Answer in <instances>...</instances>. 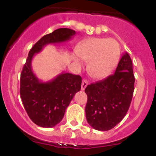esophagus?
<instances>
[{
    "mask_svg": "<svg viewBox=\"0 0 156 156\" xmlns=\"http://www.w3.org/2000/svg\"><path fill=\"white\" fill-rule=\"evenodd\" d=\"M88 85V81L86 79H83L82 80V84H81V90H84L86 87Z\"/></svg>",
    "mask_w": 156,
    "mask_h": 156,
    "instance_id": "1",
    "label": "esophagus"
}]
</instances>
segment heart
Segmentation results:
<instances>
[{"label":"heart","mask_w":156,"mask_h":156,"mask_svg":"<svg viewBox=\"0 0 156 156\" xmlns=\"http://www.w3.org/2000/svg\"><path fill=\"white\" fill-rule=\"evenodd\" d=\"M76 54L85 62H89L87 71L96 79L104 78L112 71L119 58V45L112 38L92 37L82 41L77 46ZM73 59L78 65L81 62L74 55Z\"/></svg>","instance_id":"b5f03b06"}]
</instances>
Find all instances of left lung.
I'll return each instance as SVG.
<instances>
[{"label":"left lung","instance_id":"left-lung-1","mask_svg":"<svg viewBox=\"0 0 156 156\" xmlns=\"http://www.w3.org/2000/svg\"><path fill=\"white\" fill-rule=\"evenodd\" d=\"M134 82L131 58L125 53L115 73L87 86L85 89L87 94L86 117L94 129L105 131L120 122L130 107Z\"/></svg>","mask_w":156,"mask_h":156}]
</instances>
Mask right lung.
<instances>
[{"label": "right lung", "instance_id": "obj_1", "mask_svg": "<svg viewBox=\"0 0 156 156\" xmlns=\"http://www.w3.org/2000/svg\"><path fill=\"white\" fill-rule=\"evenodd\" d=\"M74 30L58 28L42 37L28 53L20 75V98L30 119L42 128H52L63 119L66 108L81 87V77L62 73L48 82H41L32 71L34 55L46 44L60 43L76 34Z\"/></svg>", "mask_w": 156, "mask_h": 156}]
</instances>
